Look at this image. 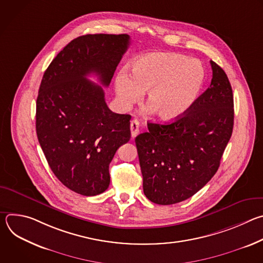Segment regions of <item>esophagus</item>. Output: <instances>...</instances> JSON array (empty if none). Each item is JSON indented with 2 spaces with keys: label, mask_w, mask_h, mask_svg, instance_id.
Instances as JSON below:
<instances>
[{
  "label": "esophagus",
  "mask_w": 263,
  "mask_h": 263,
  "mask_svg": "<svg viewBox=\"0 0 263 263\" xmlns=\"http://www.w3.org/2000/svg\"><path fill=\"white\" fill-rule=\"evenodd\" d=\"M130 129H131L132 137H135L136 134L139 132V122L137 120H133L130 124Z\"/></svg>",
  "instance_id": "esophagus-1"
}]
</instances>
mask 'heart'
I'll return each instance as SVG.
<instances>
[{
    "mask_svg": "<svg viewBox=\"0 0 263 263\" xmlns=\"http://www.w3.org/2000/svg\"><path fill=\"white\" fill-rule=\"evenodd\" d=\"M131 76L122 70L116 78L118 103L124 110L140 101L162 121L185 115L196 102L205 81L201 62L173 53H151L136 59Z\"/></svg>",
    "mask_w": 263,
    "mask_h": 263,
    "instance_id": "obj_1",
    "label": "heart"
}]
</instances>
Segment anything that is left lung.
<instances>
[{
    "mask_svg": "<svg viewBox=\"0 0 263 263\" xmlns=\"http://www.w3.org/2000/svg\"><path fill=\"white\" fill-rule=\"evenodd\" d=\"M212 79L185 115L171 124H147L135 138L143 193L155 204L193 197L218 170L233 131L234 103L226 72L210 61Z\"/></svg>",
    "mask_w": 263,
    "mask_h": 263,
    "instance_id": "1",
    "label": "left lung"
}]
</instances>
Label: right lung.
<instances>
[{"instance_id": "obj_1", "label": "right lung", "mask_w": 263, "mask_h": 263, "mask_svg": "<svg viewBox=\"0 0 263 263\" xmlns=\"http://www.w3.org/2000/svg\"><path fill=\"white\" fill-rule=\"evenodd\" d=\"M130 44L128 34H87L66 45L44 73L36 101V133L57 179L91 197L109 186V164L131 137L129 115L112 112L107 87Z\"/></svg>"}]
</instances>
